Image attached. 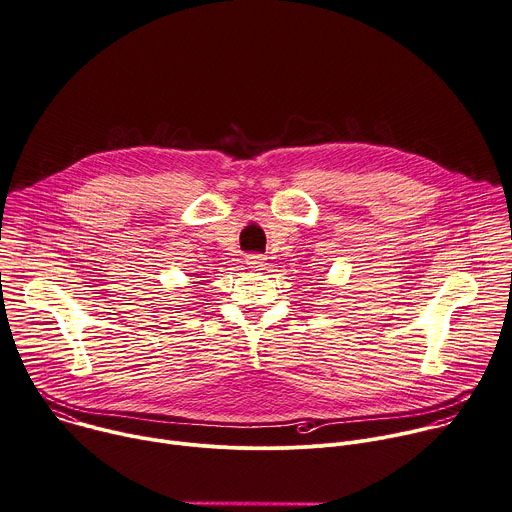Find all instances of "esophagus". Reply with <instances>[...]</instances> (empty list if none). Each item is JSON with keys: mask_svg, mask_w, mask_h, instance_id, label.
I'll return each mask as SVG.
<instances>
[{"mask_svg": "<svg viewBox=\"0 0 512 512\" xmlns=\"http://www.w3.org/2000/svg\"><path fill=\"white\" fill-rule=\"evenodd\" d=\"M247 265L255 271H261L267 265V257L261 255V253H251V255H247Z\"/></svg>", "mask_w": 512, "mask_h": 512, "instance_id": "1", "label": "esophagus"}]
</instances>
